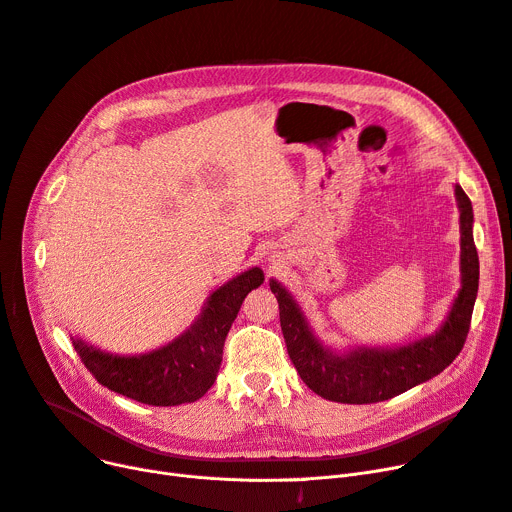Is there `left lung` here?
<instances>
[{
  "instance_id": "obj_1",
  "label": "left lung",
  "mask_w": 512,
  "mask_h": 512,
  "mask_svg": "<svg viewBox=\"0 0 512 512\" xmlns=\"http://www.w3.org/2000/svg\"><path fill=\"white\" fill-rule=\"evenodd\" d=\"M460 208V273L462 287L433 335L402 348H358L337 354L312 335L300 306L289 291L271 279L279 302L281 331L287 354L302 381L331 402L373 404L394 398L406 389L440 375L460 354L471 327L479 287V256L473 241V206L460 185L454 187Z\"/></svg>"
}]
</instances>
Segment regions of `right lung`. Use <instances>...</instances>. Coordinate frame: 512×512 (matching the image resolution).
Wrapping results in <instances>:
<instances>
[{"label": "right lung", "mask_w": 512, "mask_h": 512, "mask_svg": "<svg viewBox=\"0 0 512 512\" xmlns=\"http://www.w3.org/2000/svg\"><path fill=\"white\" fill-rule=\"evenodd\" d=\"M264 273H241L212 291L200 319L173 342L139 356L102 352L72 339L85 367L104 387L150 406H179L200 400L212 387L223 360L227 333L243 298L260 287Z\"/></svg>", "instance_id": "obj_1"}]
</instances>
